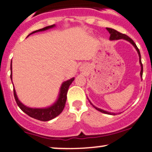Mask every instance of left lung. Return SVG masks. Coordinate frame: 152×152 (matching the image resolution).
<instances>
[{
  "label": "left lung",
  "mask_w": 152,
  "mask_h": 152,
  "mask_svg": "<svg viewBox=\"0 0 152 152\" xmlns=\"http://www.w3.org/2000/svg\"><path fill=\"white\" fill-rule=\"evenodd\" d=\"M107 30L108 31H109V33L110 34V40H115V39H126V40H128V42H130L131 43V44L133 45V46L135 47V48L136 49V50H137L138 53V56H139V62L141 63V76L142 77V75H143V65L142 63H141V54H140V51L139 50H138V48H137V46H136V43L133 42V40L132 39H131V38L129 37L126 35V34H122V33L119 32V31H118L117 30L115 29H111V28H107ZM91 103V102H90ZM92 106L94 107L96 110H97L98 111L101 112V113H104V114H110V115H115L114 113H108V112H106L104 110H101L99 109V108H97L96 107H94V105L92 104Z\"/></svg>",
  "instance_id": "1"
}]
</instances>
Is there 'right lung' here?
Wrapping results in <instances>:
<instances>
[{"label": "right lung", "instance_id": "add662e5", "mask_svg": "<svg viewBox=\"0 0 152 152\" xmlns=\"http://www.w3.org/2000/svg\"><path fill=\"white\" fill-rule=\"evenodd\" d=\"M55 25H51V26H46V27L42 28V29L36 30V31H33V32H31V34H29L28 36H29L30 34H34V33L35 32H37V31H44V30L48 29H50V28L53 27ZM11 62H12V61H11ZM11 79L12 80V72H11ZM73 80H74V78H72V79L68 80V81H65V82L63 83L62 86H61V91H60L59 97H58V101L56 102L53 106L50 107L43 108V109H37V108H30V107H26L19 100L17 96H16L15 89H14V95L15 100H16V104H17L18 106L19 107L20 109L24 112V113H26V115H28L29 116L40 121H50V120L53 119V118H55L56 117L62 113L63 109H64L66 99H67L68 89Z\"/></svg>", "mask_w": 152, "mask_h": 152}]
</instances>
